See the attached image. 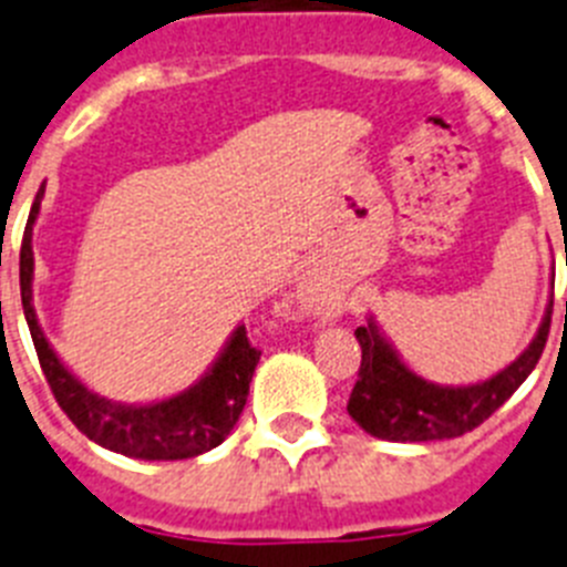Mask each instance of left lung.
I'll use <instances>...</instances> for the list:
<instances>
[{
	"label": "left lung",
	"mask_w": 567,
	"mask_h": 567,
	"mask_svg": "<svg viewBox=\"0 0 567 567\" xmlns=\"http://www.w3.org/2000/svg\"><path fill=\"white\" fill-rule=\"evenodd\" d=\"M550 311H554V299L548 302L536 337L508 368H502L485 382L456 388L436 385L416 377L371 317L368 324L357 328L362 365H359V379L348 400L351 420L365 433L388 442L454 440L474 431L496 408L511 400V393L536 368L548 342Z\"/></svg>",
	"instance_id": "obj_1"
}]
</instances>
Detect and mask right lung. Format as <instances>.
<instances>
[{"label": "right lung", "instance_id": "right-lung-1", "mask_svg": "<svg viewBox=\"0 0 567 567\" xmlns=\"http://www.w3.org/2000/svg\"><path fill=\"white\" fill-rule=\"evenodd\" d=\"M42 196L45 190L37 194L28 225H24L22 254H19V288H22L24 319L31 328L39 365H42L59 408L87 440L107 451H116V454L134 456V460H190V456L223 445L248 402L250 379H254L256 362L262 357V351H256L248 342L245 324L230 333L208 373L171 400L151 402V405H122V402L93 393L62 365V359L56 357L48 337L42 333L37 311H33L31 239Z\"/></svg>", "mask_w": 567, "mask_h": 567}]
</instances>
